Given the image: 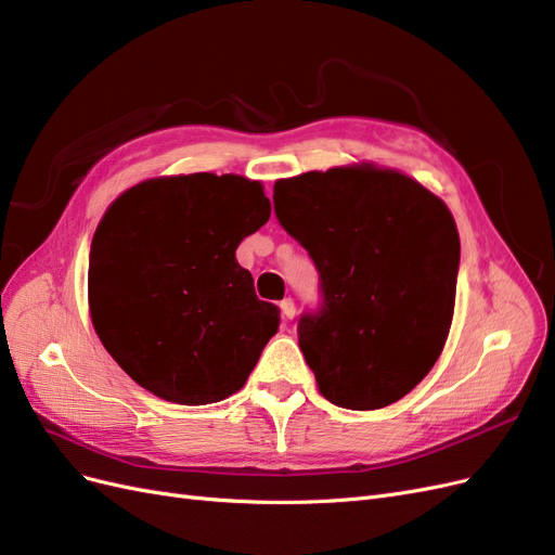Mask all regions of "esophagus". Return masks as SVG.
<instances>
[{
	"mask_svg": "<svg viewBox=\"0 0 555 555\" xmlns=\"http://www.w3.org/2000/svg\"><path fill=\"white\" fill-rule=\"evenodd\" d=\"M280 312H282V317H284V319H294V314H296L294 300H292V298H284L282 304H280Z\"/></svg>",
	"mask_w": 555,
	"mask_h": 555,
	"instance_id": "esophagus-1",
	"label": "esophagus"
}]
</instances>
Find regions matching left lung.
I'll use <instances>...</instances> for the list:
<instances>
[{"instance_id": "8db88e82", "label": "left lung", "mask_w": 555, "mask_h": 555, "mask_svg": "<svg viewBox=\"0 0 555 555\" xmlns=\"http://www.w3.org/2000/svg\"><path fill=\"white\" fill-rule=\"evenodd\" d=\"M273 201L322 280V310L298 322L319 393L347 410L408 396L440 359L456 304L461 238L444 201L365 162L282 178Z\"/></svg>"}]
</instances>
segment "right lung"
<instances>
[{
	"label": "right lung",
	"instance_id": "add662e5",
	"mask_svg": "<svg viewBox=\"0 0 555 555\" xmlns=\"http://www.w3.org/2000/svg\"><path fill=\"white\" fill-rule=\"evenodd\" d=\"M271 217L259 180L162 176L117 196L88 271L92 326L150 393L208 405L243 389L280 326L236 249Z\"/></svg>",
	"mask_w": 555,
	"mask_h": 555
}]
</instances>
